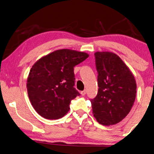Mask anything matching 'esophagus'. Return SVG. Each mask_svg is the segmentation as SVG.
Segmentation results:
<instances>
[{"instance_id": "obj_1", "label": "esophagus", "mask_w": 154, "mask_h": 154, "mask_svg": "<svg viewBox=\"0 0 154 154\" xmlns=\"http://www.w3.org/2000/svg\"><path fill=\"white\" fill-rule=\"evenodd\" d=\"M81 93V95H86V90H84V91H81V93Z\"/></svg>"}]
</instances>
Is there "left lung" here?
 Wrapping results in <instances>:
<instances>
[{
	"label": "left lung",
	"mask_w": 154,
	"mask_h": 154,
	"mask_svg": "<svg viewBox=\"0 0 154 154\" xmlns=\"http://www.w3.org/2000/svg\"><path fill=\"white\" fill-rule=\"evenodd\" d=\"M98 93L91 100L94 117L105 126L116 125L129 113L136 96L134 75L118 55L110 52L95 53Z\"/></svg>",
	"instance_id": "obj_1"
}]
</instances>
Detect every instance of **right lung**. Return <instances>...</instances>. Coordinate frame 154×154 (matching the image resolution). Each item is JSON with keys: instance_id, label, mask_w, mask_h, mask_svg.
Returning <instances> with one entry per match:
<instances>
[{"instance_id": "right-lung-1", "label": "right lung", "mask_w": 154, "mask_h": 154, "mask_svg": "<svg viewBox=\"0 0 154 154\" xmlns=\"http://www.w3.org/2000/svg\"><path fill=\"white\" fill-rule=\"evenodd\" d=\"M89 55L69 49L54 51L36 61L27 80L29 99L35 111L48 120L62 118L71 100L80 95L75 86L74 67Z\"/></svg>"}]
</instances>
